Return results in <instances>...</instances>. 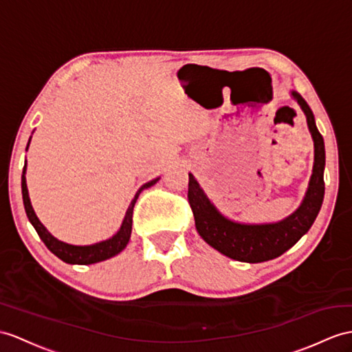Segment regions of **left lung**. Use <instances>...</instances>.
<instances>
[{"instance_id":"obj_1","label":"left lung","mask_w":352,"mask_h":352,"mask_svg":"<svg viewBox=\"0 0 352 352\" xmlns=\"http://www.w3.org/2000/svg\"><path fill=\"white\" fill-rule=\"evenodd\" d=\"M306 116L307 128L314 140V167L309 185L298 208L287 218L264 224H246L227 218L203 191L192 173L188 182V200L195 219V228L203 241L222 255L243 263H261L276 258L312 227L324 200V139L315 124L311 107L298 92L291 91Z\"/></svg>"}]
</instances>
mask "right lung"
<instances>
[{
	"instance_id": "add662e5",
	"label": "right lung",
	"mask_w": 352,
	"mask_h": 352,
	"mask_svg": "<svg viewBox=\"0 0 352 352\" xmlns=\"http://www.w3.org/2000/svg\"><path fill=\"white\" fill-rule=\"evenodd\" d=\"M30 142H31V137H30ZM30 142L27 144V151L30 146ZM25 173H27V161H25L23 171H22V199H23V206H25V212H27V217L32 224V227L36 228L37 234L40 236L43 243L47 246V250L52 254H55L59 260H63L64 263H68V264H94V263L109 260V258H111V256H115L119 252H122L125 250V246L128 245V242H130V237H131L133 209H134V204H135L137 199H139V194L144 190V188L155 185L160 181V177H155L139 188V191L135 192L134 199L131 200L130 206H128V209L125 212L121 228L118 230V233L115 236H111L110 239H106V241L92 243V245H72V243H65L63 241H59V239L50 234L47 228L43 226L40 219L37 218L36 212H34V209H32L31 200H30L27 177H25Z\"/></svg>"
}]
</instances>
